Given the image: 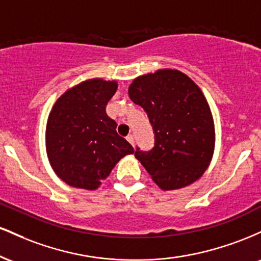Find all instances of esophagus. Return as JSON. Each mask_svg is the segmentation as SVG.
Instances as JSON below:
<instances>
[{
	"label": "esophagus",
	"instance_id": "esophagus-1",
	"mask_svg": "<svg viewBox=\"0 0 261 261\" xmlns=\"http://www.w3.org/2000/svg\"><path fill=\"white\" fill-rule=\"evenodd\" d=\"M126 140L128 141V142L131 143V145L134 146V143H135V137H134V135H128V136L126 137Z\"/></svg>",
	"mask_w": 261,
	"mask_h": 261
}]
</instances>
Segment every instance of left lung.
Returning <instances> with one entry per match:
<instances>
[{"instance_id": "8db88e82", "label": "left lung", "mask_w": 261, "mask_h": 261, "mask_svg": "<svg viewBox=\"0 0 261 261\" xmlns=\"http://www.w3.org/2000/svg\"><path fill=\"white\" fill-rule=\"evenodd\" d=\"M128 97L147 113L154 147L135 157L163 190L196 181L207 169L215 148L211 110L201 89L178 70H158L134 80Z\"/></svg>"}]
</instances>
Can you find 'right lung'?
<instances>
[{"label":"right lung","mask_w":261,"mask_h":261,"mask_svg":"<svg viewBox=\"0 0 261 261\" xmlns=\"http://www.w3.org/2000/svg\"><path fill=\"white\" fill-rule=\"evenodd\" d=\"M116 89L115 81H85L65 92L50 112L47 157L59 178L71 187L94 190L122 157L134 153L106 113Z\"/></svg>","instance_id":"add662e5"}]
</instances>
